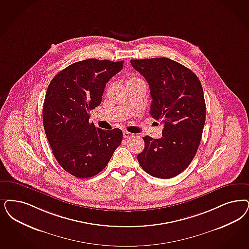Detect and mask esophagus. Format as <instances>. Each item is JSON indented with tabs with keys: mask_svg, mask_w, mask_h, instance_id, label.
<instances>
[{
	"mask_svg": "<svg viewBox=\"0 0 249 249\" xmlns=\"http://www.w3.org/2000/svg\"><path fill=\"white\" fill-rule=\"evenodd\" d=\"M133 136V134L132 133H130V132H128V131H123V138H125V139H129V138H131Z\"/></svg>",
	"mask_w": 249,
	"mask_h": 249,
	"instance_id": "obj_1",
	"label": "esophagus"
}]
</instances>
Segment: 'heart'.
<instances>
[{"mask_svg": "<svg viewBox=\"0 0 249 249\" xmlns=\"http://www.w3.org/2000/svg\"><path fill=\"white\" fill-rule=\"evenodd\" d=\"M138 81H142V80L137 77H129L128 79V81H127V83H135V82H138Z\"/></svg>", "mask_w": 249, "mask_h": 249, "instance_id": "b5f03b06", "label": "heart"}]
</instances>
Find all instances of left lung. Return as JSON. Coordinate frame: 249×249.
Listing matches in <instances>:
<instances>
[{"label": "left lung", "instance_id": "8db88e82", "mask_svg": "<svg viewBox=\"0 0 249 249\" xmlns=\"http://www.w3.org/2000/svg\"><path fill=\"white\" fill-rule=\"evenodd\" d=\"M145 78L152 96L151 116L163 125L162 137H143L137 155L142 169L157 178H171L184 171L197 153L206 118V105L197 75L167 58L130 60Z\"/></svg>", "mask_w": 249, "mask_h": 249}]
</instances>
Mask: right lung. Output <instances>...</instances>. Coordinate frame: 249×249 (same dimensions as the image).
<instances>
[{"label": "right lung", "mask_w": 249, "mask_h": 249, "mask_svg": "<svg viewBox=\"0 0 249 249\" xmlns=\"http://www.w3.org/2000/svg\"><path fill=\"white\" fill-rule=\"evenodd\" d=\"M123 62L81 60L60 71L49 85L42 112L46 136L60 166L75 178L102 171L121 143V129H98L89 119Z\"/></svg>", "instance_id": "add662e5"}]
</instances>
